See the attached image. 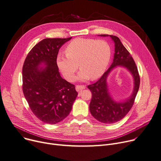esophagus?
<instances>
[{"label": "esophagus", "instance_id": "esophagus-1", "mask_svg": "<svg viewBox=\"0 0 161 161\" xmlns=\"http://www.w3.org/2000/svg\"><path fill=\"white\" fill-rule=\"evenodd\" d=\"M85 87H86L84 86V85H76V90L77 91V92H80L81 91L85 89Z\"/></svg>", "mask_w": 161, "mask_h": 161}]
</instances>
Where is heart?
Segmentation results:
<instances>
[{
	"mask_svg": "<svg viewBox=\"0 0 161 161\" xmlns=\"http://www.w3.org/2000/svg\"><path fill=\"white\" fill-rule=\"evenodd\" d=\"M66 55L59 53L56 58L58 69L67 81H72L78 66L76 79L85 81L100 78L108 67L111 48L103 40L77 38L67 45Z\"/></svg>",
	"mask_w": 161,
	"mask_h": 161,
	"instance_id": "heart-1",
	"label": "heart"
}]
</instances>
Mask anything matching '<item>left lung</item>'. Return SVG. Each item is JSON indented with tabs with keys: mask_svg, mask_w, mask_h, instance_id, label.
Here are the masks:
<instances>
[{
	"mask_svg": "<svg viewBox=\"0 0 161 161\" xmlns=\"http://www.w3.org/2000/svg\"><path fill=\"white\" fill-rule=\"evenodd\" d=\"M110 37L114 44V53L113 63L100 78L94 84L88 85L92 93L89 110L92 116L104 124H113L121 120L131 109L140 85V78L135 63L130 52L125 48L120 39L114 36L98 35ZM118 66L129 71L133 78L134 88L129 97L122 101H115L108 91L107 78L110 72Z\"/></svg>",
	"mask_w": 161,
	"mask_h": 161,
	"instance_id": "1",
	"label": "left lung"
}]
</instances>
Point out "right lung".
Here are the masks:
<instances>
[{"label": "right lung", "mask_w": 161, "mask_h": 161, "mask_svg": "<svg viewBox=\"0 0 161 161\" xmlns=\"http://www.w3.org/2000/svg\"><path fill=\"white\" fill-rule=\"evenodd\" d=\"M72 37L44 39L32 48L23 67V90L30 109L42 122L55 124L69 114L78 92L61 78L59 50Z\"/></svg>", "instance_id": "add662e5"}]
</instances>
